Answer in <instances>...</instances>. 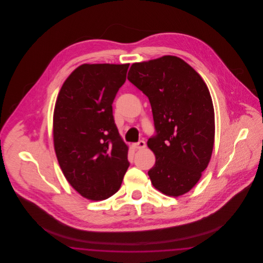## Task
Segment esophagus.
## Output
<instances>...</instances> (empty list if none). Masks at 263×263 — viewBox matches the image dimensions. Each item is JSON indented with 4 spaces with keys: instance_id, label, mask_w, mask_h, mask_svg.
Instances as JSON below:
<instances>
[{
    "instance_id": "1",
    "label": "esophagus",
    "mask_w": 263,
    "mask_h": 263,
    "mask_svg": "<svg viewBox=\"0 0 263 263\" xmlns=\"http://www.w3.org/2000/svg\"><path fill=\"white\" fill-rule=\"evenodd\" d=\"M135 148L136 149H144V148H146V142L143 141V140H140L139 142L135 144Z\"/></svg>"
}]
</instances>
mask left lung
I'll return each mask as SVG.
<instances>
[{
    "mask_svg": "<svg viewBox=\"0 0 263 263\" xmlns=\"http://www.w3.org/2000/svg\"><path fill=\"white\" fill-rule=\"evenodd\" d=\"M127 79L148 97L156 134L152 184L168 196L188 192L210 162L215 137L212 99L200 75L175 56L134 63Z\"/></svg>",
    "mask_w": 263,
    "mask_h": 263,
    "instance_id": "1",
    "label": "left lung"
}]
</instances>
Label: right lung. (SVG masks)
<instances>
[{
  "instance_id": "obj_1",
  "label": "right lung",
  "mask_w": 263,
  "mask_h": 263,
  "mask_svg": "<svg viewBox=\"0 0 263 263\" xmlns=\"http://www.w3.org/2000/svg\"><path fill=\"white\" fill-rule=\"evenodd\" d=\"M128 68L129 64L81 65L56 100L53 139L58 163L68 182L90 200L116 193L130 164L112 112Z\"/></svg>"
}]
</instances>
